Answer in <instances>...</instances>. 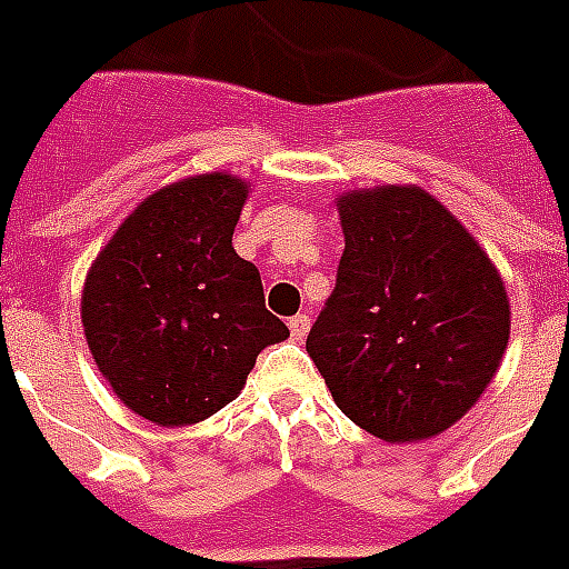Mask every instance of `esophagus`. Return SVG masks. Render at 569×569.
I'll list each match as a JSON object with an SVG mask.
<instances>
[{
	"instance_id": "esophagus-1",
	"label": "esophagus",
	"mask_w": 569,
	"mask_h": 569,
	"mask_svg": "<svg viewBox=\"0 0 569 569\" xmlns=\"http://www.w3.org/2000/svg\"><path fill=\"white\" fill-rule=\"evenodd\" d=\"M309 315H297V318H290V336H293V339L297 341H302L306 339V336H309Z\"/></svg>"
}]
</instances>
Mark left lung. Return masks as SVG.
Returning <instances> with one entry per match:
<instances>
[{"label": "left lung", "instance_id": "1", "mask_svg": "<svg viewBox=\"0 0 569 569\" xmlns=\"http://www.w3.org/2000/svg\"><path fill=\"white\" fill-rule=\"evenodd\" d=\"M336 290L306 350L345 417L390 443L441 435L492 383L510 300L489 254L417 186L348 191Z\"/></svg>", "mask_w": 569, "mask_h": 569}]
</instances>
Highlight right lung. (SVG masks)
<instances>
[{
    "label": "right lung",
    "mask_w": 569,
    "mask_h": 569,
    "mask_svg": "<svg viewBox=\"0 0 569 569\" xmlns=\"http://www.w3.org/2000/svg\"><path fill=\"white\" fill-rule=\"evenodd\" d=\"M249 186L200 173L149 194L89 267L80 318L98 371L156 426H191L237 399L288 327L233 249Z\"/></svg>",
    "instance_id": "add662e5"
}]
</instances>
